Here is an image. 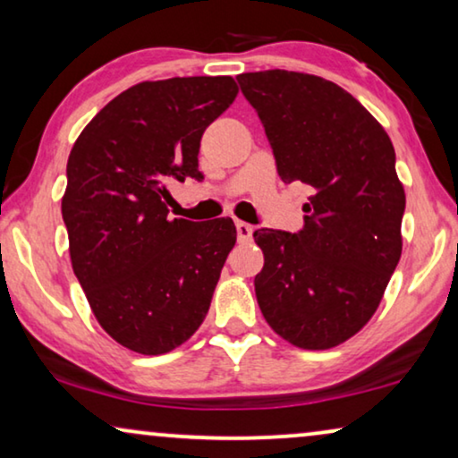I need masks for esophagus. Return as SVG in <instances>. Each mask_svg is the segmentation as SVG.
I'll use <instances>...</instances> for the list:
<instances>
[{
    "label": "esophagus",
    "instance_id": "1",
    "mask_svg": "<svg viewBox=\"0 0 458 458\" xmlns=\"http://www.w3.org/2000/svg\"><path fill=\"white\" fill-rule=\"evenodd\" d=\"M235 229H237V240L240 242H250L252 240V225L243 223V221H235Z\"/></svg>",
    "mask_w": 458,
    "mask_h": 458
}]
</instances>
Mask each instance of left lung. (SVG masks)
I'll list each match as a JSON object with an SVG mask.
<instances>
[{"instance_id": "8db88e82", "label": "left lung", "mask_w": 458, "mask_h": 458, "mask_svg": "<svg viewBox=\"0 0 458 458\" xmlns=\"http://www.w3.org/2000/svg\"><path fill=\"white\" fill-rule=\"evenodd\" d=\"M284 183L312 190L304 227L254 231L267 323L293 346L334 348L377 310L403 252L404 190L384 127L331 81L290 71L237 77Z\"/></svg>"}]
</instances>
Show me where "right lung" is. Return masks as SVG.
Segmentation results:
<instances>
[{
	"mask_svg": "<svg viewBox=\"0 0 458 458\" xmlns=\"http://www.w3.org/2000/svg\"><path fill=\"white\" fill-rule=\"evenodd\" d=\"M237 96L231 77L146 81L83 129L66 165L62 218L72 271L106 334L140 354L196 334L235 246L229 216L168 218V187L198 171L199 141Z\"/></svg>",
	"mask_w": 458,
	"mask_h": 458,
	"instance_id": "1",
	"label": "right lung"
}]
</instances>
